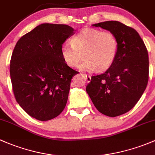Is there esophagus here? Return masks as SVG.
Listing matches in <instances>:
<instances>
[{"label": "esophagus", "instance_id": "34e87169", "mask_svg": "<svg viewBox=\"0 0 155 155\" xmlns=\"http://www.w3.org/2000/svg\"><path fill=\"white\" fill-rule=\"evenodd\" d=\"M86 79H87V82H90L91 81V76L90 75H87V74H85Z\"/></svg>", "mask_w": 155, "mask_h": 155}]
</instances>
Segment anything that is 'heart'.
<instances>
[{
	"label": "heart",
	"instance_id": "1",
	"mask_svg": "<svg viewBox=\"0 0 155 155\" xmlns=\"http://www.w3.org/2000/svg\"><path fill=\"white\" fill-rule=\"evenodd\" d=\"M118 52L117 39L110 31L84 28L71 39V43L63 45L60 55L64 63L71 68L79 66L84 71L97 69L103 71L109 68ZM84 56H82V54Z\"/></svg>",
	"mask_w": 155,
	"mask_h": 155
}]
</instances>
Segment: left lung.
I'll list each match as a JSON object with an SVG mask.
<instances>
[{"label": "left lung", "instance_id": "8db88e82", "mask_svg": "<svg viewBox=\"0 0 155 155\" xmlns=\"http://www.w3.org/2000/svg\"><path fill=\"white\" fill-rule=\"evenodd\" d=\"M117 39L116 59L104 74L92 76L86 90L96 109L115 117L128 112L141 98L149 81V54L137 30L117 21L92 25Z\"/></svg>", "mask_w": 155, "mask_h": 155}]
</instances>
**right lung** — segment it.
Here are the masks:
<instances>
[{
  "label": "right lung",
  "instance_id": "right-lung-1",
  "mask_svg": "<svg viewBox=\"0 0 155 155\" xmlns=\"http://www.w3.org/2000/svg\"><path fill=\"white\" fill-rule=\"evenodd\" d=\"M74 29L45 23L24 35L11 57V82L15 99L39 121L57 117L66 107L72 78L78 71L64 63L60 49Z\"/></svg>",
  "mask_w": 155,
  "mask_h": 155
}]
</instances>
